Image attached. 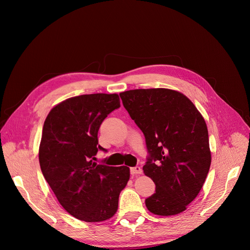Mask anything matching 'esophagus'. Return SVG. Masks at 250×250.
I'll return each instance as SVG.
<instances>
[{"mask_svg": "<svg viewBox=\"0 0 250 250\" xmlns=\"http://www.w3.org/2000/svg\"><path fill=\"white\" fill-rule=\"evenodd\" d=\"M130 172L132 175H137V174L142 173V169L140 167H132V168H130Z\"/></svg>", "mask_w": 250, "mask_h": 250, "instance_id": "1", "label": "esophagus"}]
</instances>
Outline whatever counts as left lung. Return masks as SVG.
Wrapping results in <instances>:
<instances>
[{
	"label": "left lung",
	"mask_w": 250,
	"mask_h": 250,
	"mask_svg": "<svg viewBox=\"0 0 250 250\" xmlns=\"http://www.w3.org/2000/svg\"><path fill=\"white\" fill-rule=\"evenodd\" d=\"M124 107L146 139L150 156L143 167L155 184L149 211L177 215L199 194L211 162L208 127L187 96L169 88L120 94Z\"/></svg>",
	"instance_id": "left-lung-1"
}]
</instances>
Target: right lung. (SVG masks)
Instances as JSON below:
<instances>
[{"instance_id":"obj_1","label":"right lung","mask_w":250,"mask_h":250,"mask_svg":"<svg viewBox=\"0 0 250 250\" xmlns=\"http://www.w3.org/2000/svg\"><path fill=\"white\" fill-rule=\"evenodd\" d=\"M120 107L118 94L69 98L44 120L39 150L41 169L62 207L85 222L108 220L130 177L126 166L95 163L98 131L107 115Z\"/></svg>"}]
</instances>
